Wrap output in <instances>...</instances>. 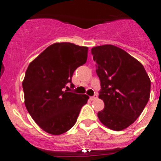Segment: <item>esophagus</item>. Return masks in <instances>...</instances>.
Instances as JSON below:
<instances>
[{"mask_svg": "<svg viewBox=\"0 0 161 161\" xmlns=\"http://www.w3.org/2000/svg\"><path fill=\"white\" fill-rule=\"evenodd\" d=\"M96 99H97V94L93 95V97H90V100H91V101H93V100H96Z\"/></svg>", "mask_w": 161, "mask_h": 161, "instance_id": "esophagus-1", "label": "esophagus"}]
</instances>
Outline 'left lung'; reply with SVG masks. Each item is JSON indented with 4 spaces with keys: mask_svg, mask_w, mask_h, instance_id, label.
I'll return each instance as SVG.
<instances>
[{
    "mask_svg": "<svg viewBox=\"0 0 161 161\" xmlns=\"http://www.w3.org/2000/svg\"><path fill=\"white\" fill-rule=\"evenodd\" d=\"M91 53L101 81L99 98L104 103L98 119L111 130H124L138 119L149 101V75L138 60L117 46H96Z\"/></svg>",
    "mask_w": 161,
    "mask_h": 161,
    "instance_id": "left-lung-1",
    "label": "left lung"
}]
</instances>
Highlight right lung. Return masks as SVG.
Here are the masks:
<instances>
[{"label": "right lung", "mask_w": 161, "mask_h": 161, "mask_svg": "<svg viewBox=\"0 0 161 161\" xmlns=\"http://www.w3.org/2000/svg\"><path fill=\"white\" fill-rule=\"evenodd\" d=\"M88 48L70 42H57L30 63L23 81L24 103L34 122L44 131L60 135L77 121L87 103L86 94L68 92L76 68L87 60Z\"/></svg>", "instance_id": "obj_1"}]
</instances>
